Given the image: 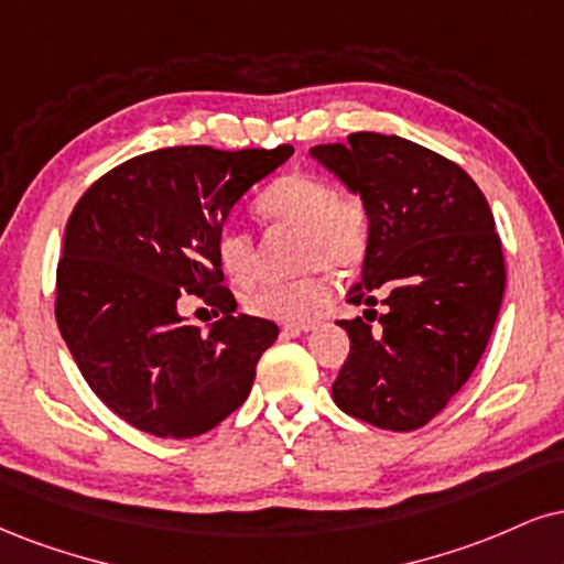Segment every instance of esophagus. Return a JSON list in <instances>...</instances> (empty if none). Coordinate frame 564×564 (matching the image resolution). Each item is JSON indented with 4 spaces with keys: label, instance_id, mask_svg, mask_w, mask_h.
<instances>
[{
    "label": "esophagus",
    "instance_id": "obj_1",
    "mask_svg": "<svg viewBox=\"0 0 564 564\" xmlns=\"http://www.w3.org/2000/svg\"><path fill=\"white\" fill-rule=\"evenodd\" d=\"M315 328V323L307 321V323H291V325H283V334L286 336H302L307 334V330Z\"/></svg>",
    "mask_w": 564,
    "mask_h": 564
}]
</instances>
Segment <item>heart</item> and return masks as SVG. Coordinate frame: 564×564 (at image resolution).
I'll return each instance as SVG.
<instances>
[{"label":"heart","instance_id":"heart-1","mask_svg":"<svg viewBox=\"0 0 564 564\" xmlns=\"http://www.w3.org/2000/svg\"><path fill=\"white\" fill-rule=\"evenodd\" d=\"M254 215L264 223L300 226L296 264L310 268L300 278L270 281L243 300L249 315L275 323H307L334 300V278L359 270L370 249V215L362 199L336 192L334 181L315 173H291L257 196ZM215 260L236 286L254 281V239L247 230L226 226L215 236Z\"/></svg>","mask_w":564,"mask_h":564}]
</instances>
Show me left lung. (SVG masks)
Here are the masks:
<instances>
[{
  "label": "left lung",
  "instance_id": "1",
  "mask_svg": "<svg viewBox=\"0 0 564 564\" xmlns=\"http://www.w3.org/2000/svg\"><path fill=\"white\" fill-rule=\"evenodd\" d=\"M370 215V249L351 304L376 307L338 321L349 357L334 402L386 431L431 423L467 383L486 351L505 296V252L491 207L457 162L415 141L349 133L344 144L312 147Z\"/></svg>",
  "mask_w": 564,
  "mask_h": 564
}]
</instances>
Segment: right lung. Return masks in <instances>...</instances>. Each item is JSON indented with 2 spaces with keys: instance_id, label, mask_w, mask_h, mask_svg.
Returning <instances> with one entry per match:
<instances>
[{
  "instance_id": "right-lung-1",
  "label": "right lung",
  "mask_w": 564,
  "mask_h": 564,
  "mask_svg": "<svg viewBox=\"0 0 564 564\" xmlns=\"http://www.w3.org/2000/svg\"><path fill=\"white\" fill-rule=\"evenodd\" d=\"M291 154L289 144L158 149L94 181L70 213L54 317L86 383L133 429L202 436L247 402L278 325L234 315L215 236ZM188 293L224 315L209 335L177 315Z\"/></svg>"
}]
</instances>
